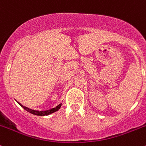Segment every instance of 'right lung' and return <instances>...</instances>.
Here are the masks:
<instances>
[{"instance_id":"obj_1","label":"right lung","mask_w":146,"mask_h":146,"mask_svg":"<svg viewBox=\"0 0 146 146\" xmlns=\"http://www.w3.org/2000/svg\"><path fill=\"white\" fill-rule=\"evenodd\" d=\"M17 102L18 103V104H20V105L23 108H24V110H25L26 111H27L28 112L31 113V114H35V115H36V116L49 115V114H52V113L55 112V111H58V110L60 109V107H61V104H62L61 103V104H59L58 105H57L56 107H54V108H52V109H51V110H46V111H38V110H32V109L28 108V107H25V106H23V104H21L20 102Z\"/></svg>"}]
</instances>
